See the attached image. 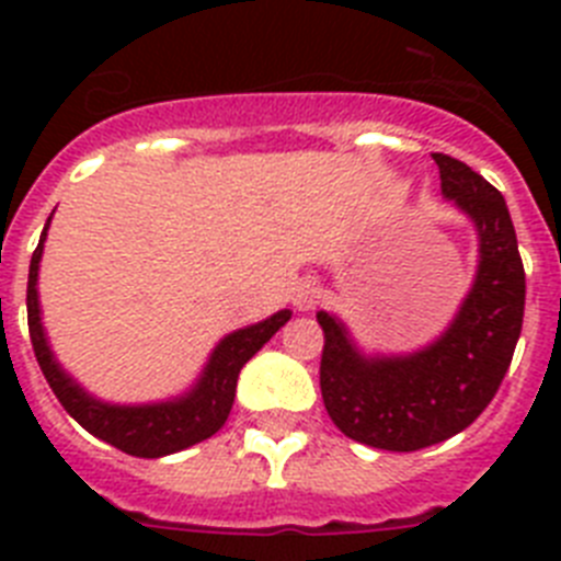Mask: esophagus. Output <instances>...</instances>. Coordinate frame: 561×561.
I'll return each instance as SVG.
<instances>
[{"label":"esophagus","instance_id":"1","mask_svg":"<svg viewBox=\"0 0 561 561\" xmlns=\"http://www.w3.org/2000/svg\"><path fill=\"white\" fill-rule=\"evenodd\" d=\"M291 300H295V306L300 311H311L317 306V300H320V286L314 280H300L295 286V291H291Z\"/></svg>","mask_w":561,"mask_h":561}]
</instances>
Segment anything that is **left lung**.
<instances>
[{"instance_id": "8db88e82", "label": "left lung", "mask_w": 561, "mask_h": 561, "mask_svg": "<svg viewBox=\"0 0 561 561\" xmlns=\"http://www.w3.org/2000/svg\"><path fill=\"white\" fill-rule=\"evenodd\" d=\"M440 196L472 221L478 270L449 325L401 354L365 351L334 311L325 331L320 390L348 438L388 453H415L453 438L489 408L523 331L525 272L517 232L497 187L447 153H433Z\"/></svg>"}]
</instances>
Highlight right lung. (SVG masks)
<instances>
[{"label":"right lung","mask_w":561,"mask_h":561,"mask_svg":"<svg viewBox=\"0 0 561 561\" xmlns=\"http://www.w3.org/2000/svg\"><path fill=\"white\" fill-rule=\"evenodd\" d=\"M53 213L44 225L36 252L30 257L27 325L44 379L49 381V388L58 396L64 410L87 433L123 449L126 455H134V458H165V455L182 453V449L219 433L232 410L238 374L277 331L289 323L291 311L280 309L266 320H257V323L221 336L202 365L199 376L182 393L160 401H142V404L101 399V396L89 393L81 381L58 362L56 351L49 345L47 329H44L42 300H38V266H42L44 241H47Z\"/></svg>","instance_id":"1"}]
</instances>
